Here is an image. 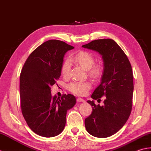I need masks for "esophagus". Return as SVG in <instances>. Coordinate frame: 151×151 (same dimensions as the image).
I'll return each mask as SVG.
<instances>
[{
	"label": "esophagus",
	"instance_id": "obj_1",
	"mask_svg": "<svg viewBox=\"0 0 151 151\" xmlns=\"http://www.w3.org/2000/svg\"><path fill=\"white\" fill-rule=\"evenodd\" d=\"M77 101H78V102H84L85 100L81 98H77Z\"/></svg>",
	"mask_w": 151,
	"mask_h": 151
}]
</instances>
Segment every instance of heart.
I'll return each mask as SVG.
<instances>
[{
	"mask_svg": "<svg viewBox=\"0 0 151 151\" xmlns=\"http://www.w3.org/2000/svg\"><path fill=\"white\" fill-rule=\"evenodd\" d=\"M73 61L81 66L83 68L87 71L88 76L93 79H97L101 76L102 72V66L100 64L94 63V57L88 51H80L78 52L74 57ZM71 70V62L69 59H66L61 66V74L64 78H68ZM91 87V84L88 81H73L68 85V89L74 94L78 96H83L87 94Z\"/></svg>",
	"mask_w": 151,
	"mask_h": 151,
	"instance_id": "b5f03b06",
	"label": "heart"
}]
</instances>
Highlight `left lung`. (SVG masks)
<instances>
[{"label":"left lung","instance_id":"1","mask_svg":"<svg viewBox=\"0 0 151 151\" xmlns=\"http://www.w3.org/2000/svg\"><path fill=\"white\" fill-rule=\"evenodd\" d=\"M82 47L98 52L102 56L104 66L100 84L91 96L98 102L105 96L104 105L87 101L93 111L85 120L86 130L94 137H109L121 130L131 113L134 91L131 64L113 40H96Z\"/></svg>","mask_w":151,"mask_h":151}]
</instances>
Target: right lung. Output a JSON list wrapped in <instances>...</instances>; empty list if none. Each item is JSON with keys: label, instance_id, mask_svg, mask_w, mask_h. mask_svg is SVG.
I'll return each mask as SVG.
<instances>
[{"label": "right lung", "instance_id": "right-lung-1", "mask_svg": "<svg viewBox=\"0 0 151 151\" xmlns=\"http://www.w3.org/2000/svg\"><path fill=\"white\" fill-rule=\"evenodd\" d=\"M73 48L57 40L45 42L30 53L21 70V112L29 128L39 136L60 134L65 127L67 111L76 103L72 94L52 97L51 91L60 76L64 55Z\"/></svg>", "mask_w": 151, "mask_h": 151}]
</instances>
